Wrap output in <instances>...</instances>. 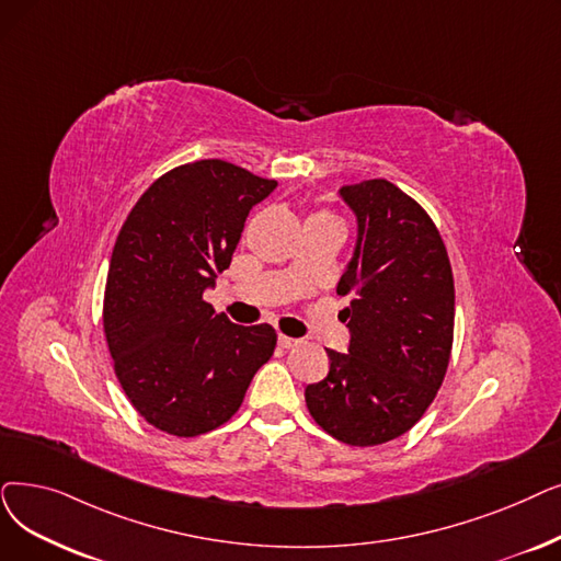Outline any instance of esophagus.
I'll use <instances>...</instances> for the list:
<instances>
[{
    "label": "esophagus",
    "instance_id": "1",
    "mask_svg": "<svg viewBox=\"0 0 561 561\" xmlns=\"http://www.w3.org/2000/svg\"><path fill=\"white\" fill-rule=\"evenodd\" d=\"M277 344H279L282 348L290 351V348H296V346H300V339H294V336H286V334H279V336H277Z\"/></svg>",
    "mask_w": 561,
    "mask_h": 561
}]
</instances>
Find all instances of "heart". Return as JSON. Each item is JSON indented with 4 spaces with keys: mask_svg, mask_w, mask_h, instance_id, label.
Instances as JSON below:
<instances>
[{
    "mask_svg": "<svg viewBox=\"0 0 561 561\" xmlns=\"http://www.w3.org/2000/svg\"><path fill=\"white\" fill-rule=\"evenodd\" d=\"M313 217H332V215H328V213H321V215H313ZM332 220H334V217H332Z\"/></svg>",
    "mask_w": 561,
    "mask_h": 561,
    "instance_id": "1",
    "label": "heart"
}]
</instances>
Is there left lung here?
Segmentation results:
<instances>
[{
  "label": "left lung",
  "mask_w": 561,
  "mask_h": 561,
  "mask_svg": "<svg viewBox=\"0 0 561 561\" xmlns=\"http://www.w3.org/2000/svg\"><path fill=\"white\" fill-rule=\"evenodd\" d=\"M357 222L353 256L336 284L351 296L348 353L307 385L311 417L336 440L371 447L415 426L445 371L454 339V277L426 210L385 179L339 187Z\"/></svg>",
  "instance_id": "8db88e82"
}]
</instances>
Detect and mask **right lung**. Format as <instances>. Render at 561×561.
Instances as JSON below:
<instances>
[{"mask_svg": "<svg viewBox=\"0 0 561 561\" xmlns=\"http://www.w3.org/2000/svg\"><path fill=\"white\" fill-rule=\"evenodd\" d=\"M277 187L225 160L172 169L116 238L103 323L116 378L156 428L192 437L229 422L277 334L236 325L204 294L227 271L250 210Z\"/></svg>", "mask_w": 561, "mask_h": 561, "instance_id": "obj_1", "label": "right lung"}]
</instances>
